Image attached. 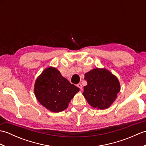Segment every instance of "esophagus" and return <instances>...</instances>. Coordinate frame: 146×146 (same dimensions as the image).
<instances>
[{
	"label": "esophagus",
	"instance_id": "1",
	"mask_svg": "<svg viewBox=\"0 0 146 146\" xmlns=\"http://www.w3.org/2000/svg\"><path fill=\"white\" fill-rule=\"evenodd\" d=\"M77 86H78V87L80 90H82V88H83V86H82L81 83H78V84H77Z\"/></svg>",
	"mask_w": 146,
	"mask_h": 146
}]
</instances>
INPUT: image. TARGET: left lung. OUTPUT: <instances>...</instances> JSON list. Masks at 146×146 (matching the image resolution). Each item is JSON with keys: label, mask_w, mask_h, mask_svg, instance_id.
<instances>
[{"label": "left lung", "mask_w": 146, "mask_h": 146, "mask_svg": "<svg viewBox=\"0 0 146 146\" xmlns=\"http://www.w3.org/2000/svg\"><path fill=\"white\" fill-rule=\"evenodd\" d=\"M87 85L83 95L92 107L106 109L115 100L120 92V83L116 76L105 69L95 68L85 73Z\"/></svg>", "instance_id": "1"}]
</instances>
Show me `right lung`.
I'll return each instance as SVG.
<instances>
[{"label": "right lung", "instance_id": "add662e5", "mask_svg": "<svg viewBox=\"0 0 146 146\" xmlns=\"http://www.w3.org/2000/svg\"><path fill=\"white\" fill-rule=\"evenodd\" d=\"M79 90L54 68L44 70L35 86V95L39 103L53 112L66 109Z\"/></svg>", "mask_w": 146, "mask_h": 146}]
</instances>
